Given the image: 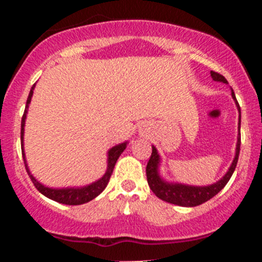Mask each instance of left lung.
I'll return each mask as SVG.
<instances>
[{"label":"left lung","mask_w":262,"mask_h":262,"mask_svg":"<svg viewBox=\"0 0 262 262\" xmlns=\"http://www.w3.org/2000/svg\"><path fill=\"white\" fill-rule=\"evenodd\" d=\"M210 76H212L214 81L228 83L223 76L214 72V71L210 72ZM232 97H233L234 102H236L237 105V109H238L239 113L238 137H237L236 156H234L233 162H232L231 167L228 168L226 175H224L221 180L216 181L215 184L208 185V186H191V185L179 184V182H167L161 178L160 172H158L161 158L157 149H156V147L152 146V155H150L149 161H148L147 163L146 173L148 185H149L150 190L155 192L156 196L160 198L161 200L171 203V204L180 205V207H196V205H200L203 204V203L208 202L209 199H212L213 196H215V195L226 186L227 182L231 179V176L233 175L234 168H236L237 162H238L239 147H241V133H239V129H241V107H239L238 102H237L236 95H234L233 90H232Z\"/></svg>","instance_id":"8db88e82"}]
</instances>
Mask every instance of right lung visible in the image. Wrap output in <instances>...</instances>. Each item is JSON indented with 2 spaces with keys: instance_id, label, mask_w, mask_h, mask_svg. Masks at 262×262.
<instances>
[{
  "instance_id": "right-lung-1",
  "label": "right lung",
  "mask_w": 262,
  "mask_h": 262,
  "mask_svg": "<svg viewBox=\"0 0 262 262\" xmlns=\"http://www.w3.org/2000/svg\"><path fill=\"white\" fill-rule=\"evenodd\" d=\"M35 84H33L30 90V94L28 96V101H26V106H25V112H24L23 119H21V152H23V158H24V163H25V168L28 171V175L30 176L31 181H33L34 186L38 189L39 192L44 195V196L49 198V199L54 200V202L60 203V204H66V205H80V204H84V203L90 202V200L95 199L97 195L101 194L104 191V189L106 187L107 182L110 180V176H112L113 171H114L115 163L118 161L119 156L123 153V150L126 148V142L124 143L118 144V146H114L113 148H110L109 152H107V168L105 175L102 176L101 179H99L97 181L92 182V184L86 185V186H81V187H63V189H53V187H48L44 186L43 184H40L39 181L35 180L33 175H31L30 170L28 167V163H26V158H25V152H24V126H25V119H26V114H28V109H29V104L31 101V97H33V91Z\"/></svg>"
}]
</instances>
